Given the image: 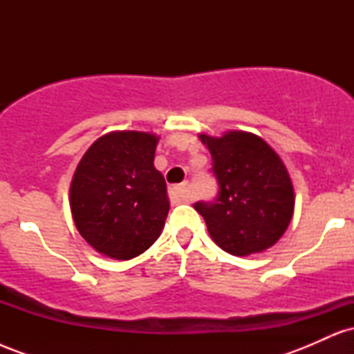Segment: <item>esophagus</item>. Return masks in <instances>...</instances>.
<instances>
[{"mask_svg": "<svg viewBox=\"0 0 354 354\" xmlns=\"http://www.w3.org/2000/svg\"><path fill=\"white\" fill-rule=\"evenodd\" d=\"M169 196L174 203H185L188 201V185H178V186H171L169 188Z\"/></svg>", "mask_w": 354, "mask_h": 354, "instance_id": "esophagus-1", "label": "esophagus"}]
</instances>
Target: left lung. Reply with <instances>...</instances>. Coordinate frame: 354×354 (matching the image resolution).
<instances>
[{"instance_id": "left-lung-1", "label": "left lung", "mask_w": 354, "mask_h": 354, "mask_svg": "<svg viewBox=\"0 0 354 354\" xmlns=\"http://www.w3.org/2000/svg\"><path fill=\"white\" fill-rule=\"evenodd\" d=\"M209 149L211 173L218 181L213 201L194 203L213 241L234 256L273 246L290 225L295 193L283 161L259 136L230 131L201 135Z\"/></svg>"}]
</instances>
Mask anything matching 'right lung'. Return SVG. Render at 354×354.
Masks as SVG:
<instances>
[{
  "label": "right lung",
  "mask_w": 354,
  "mask_h": 354,
  "mask_svg": "<svg viewBox=\"0 0 354 354\" xmlns=\"http://www.w3.org/2000/svg\"><path fill=\"white\" fill-rule=\"evenodd\" d=\"M158 138L115 131L98 138L73 176L71 213L100 253L131 259L156 241L168 216L163 174L153 166Z\"/></svg>",
  "instance_id": "obj_1"
}]
</instances>
